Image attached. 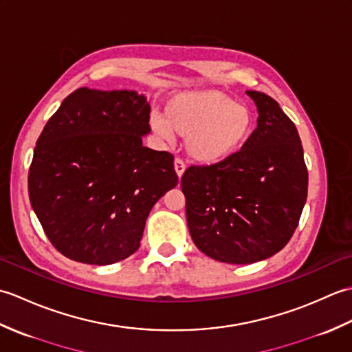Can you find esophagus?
<instances>
[{"label": "esophagus", "instance_id": "obj_1", "mask_svg": "<svg viewBox=\"0 0 352 352\" xmlns=\"http://www.w3.org/2000/svg\"><path fill=\"white\" fill-rule=\"evenodd\" d=\"M174 168H175V172H177L178 178H182V177H183V174H184V169H186V164H184V162H183L182 159H175V162H174Z\"/></svg>", "mask_w": 352, "mask_h": 352}]
</instances>
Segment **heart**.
<instances>
[{"label": "heart", "mask_w": 352, "mask_h": 352, "mask_svg": "<svg viewBox=\"0 0 352 352\" xmlns=\"http://www.w3.org/2000/svg\"><path fill=\"white\" fill-rule=\"evenodd\" d=\"M157 138H186V151L199 163H219L246 145L254 130L252 111L219 91H188L172 95L164 111L149 116Z\"/></svg>", "instance_id": "b5f03b06"}]
</instances>
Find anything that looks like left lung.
<instances>
[{"instance_id":"obj_1","label":"left lung","mask_w":352,"mask_h":352,"mask_svg":"<svg viewBox=\"0 0 352 352\" xmlns=\"http://www.w3.org/2000/svg\"><path fill=\"white\" fill-rule=\"evenodd\" d=\"M257 129L230 159L182 177L192 241L231 265L272 257L290 241L307 201L309 174L295 124L266 94L246 91Z\"/></svg>"}]
</instances>
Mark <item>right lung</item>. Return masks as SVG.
Instances as JSON below:
<instances>
[{
	"instance_id": "add662e5",
	"label": "right lung",
	"mask_w": 352,
	"mask_h": 352,
	"mask_svg": "<svg viewBox=\"0 0 352 352\" xmlns=\"http://www.w3.org/2000/svg\"><path fill=\"white\" fill-rule=\"evenodd\" d=\"M149 110L136 91L80 87L43 126L28 197L65 257L98 266L130 257L151 208L178 184L172 154L142 144Z\"/></svg>"
}]
</instances>
